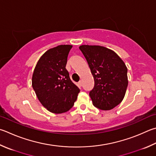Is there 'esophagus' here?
Segmentation results:
<instances>
[{
    "label": "esophagus",
    "mask_w": 156,
    "mask_h": 156,
    "mask_svg": "<svg viewBox=\"0 0 156 156\" xmlns=\"http://www.w3.org/2000/svg\"><path fill=\"white\" fill-rule=\"evenodd\" d=\"M78 86H79V87H82V86H83V82H82L81 80L78 82Z\"/></svg>",
    "instance_id": "1"
}]
</instances>
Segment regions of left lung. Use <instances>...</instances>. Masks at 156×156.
I'll return each mask as SVG.
<instances>
[{
  "mask_svg": "<svg viewBox=\"0 0 156 156\" xmlns=\"http://www.w3.org/2000/svg\"><path fill=\"white\" fill-rule=\"evenodd\" d=\"M79 49L94 78V87L89 92L93 104L103 110L114 108L123 100L128 84L126 64L106 47L82 45Z\"/></svg>",
  "mask_w": 156,
  "mask_h": 156,
  "instance_id": "8db88e82",
  "label": "left lung"
}]
</instances>
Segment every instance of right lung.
Instances as JSON below:
<instances>
[{
  "label": "right lung",
  "instance_id": "add662e5",
  "mask_svg": "<svg viewBox=\"0 0 156 156\" xmlns=\"http://www.w3.org/2000/svg\"><path fill=\"white\" fill-rule=\"evenodd\" d=\"M72 48V45H60L47 50L39 59L33 73L32 86L38 100L55 114L72 108L80 92L66 69Z\"/></svg>",
  "mask_w": 156,
  "mask_h": 156
}]
</instances>
